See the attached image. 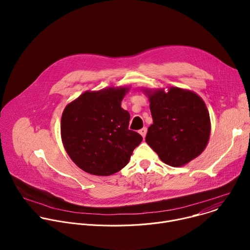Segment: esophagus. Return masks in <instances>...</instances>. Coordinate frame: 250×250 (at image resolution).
Returning a JSON list of instances; mask_svg holds the SVG:
<instances>
[{
	"mask_svg": "<svg viewBox=\"0 0 250 250\" xmlns=\"http://www.w3.org/2000/svg\"><path fill=\"white\" fill-rule=\"evenodd\" d=\"M139 134L142 136V137H146V132H147V128L146 127H142L141 129H139Z\"/></svg>",
	"mask_w": 250,
	"mask_h": 250,
	"instance_id": "obj_1",
	"label": "esophagus"
}]
</instances>
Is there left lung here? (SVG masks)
<instances>
[{
  "label": "left lung",
  "instance_id": "left-lung-1",
  "mask_svg": "<svg viewBox=\"0 0 250 250\" xmlns=\"http://www.w3.org/2000/svg\"><path fill=\"white\" fill-rule=\"evenodd\" d=\"M142 91L148 97L153 119L146 144L165 164L173 167L184 166L198 157L207 147L210 134L209 114L203 99L178 87H170L168 92Z\"/></svg>",
  "mask_w": 250,
  "mask_h": 250
}]
</instances>
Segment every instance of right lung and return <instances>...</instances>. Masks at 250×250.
<instances>
[{
    "mask_svg": "<svg viewBox=\"0 0 250 250\" xmlns=\"http://www.w3.org/2000/svg\"><path fill=\"white\" fill-rule=\"evenodd\" d=\"M129 87L86 91L62 113L63 146L72 161L92 175L109 176L129 161L142 136L128 129L129 113L122 101Z\"/></svg>",
    "mask_w": 250,
    "mask_h": 250,
    "instance_id": "obj_1",
    "label": "right lung"
}]
</instances>
